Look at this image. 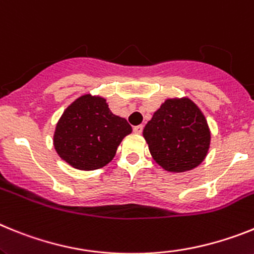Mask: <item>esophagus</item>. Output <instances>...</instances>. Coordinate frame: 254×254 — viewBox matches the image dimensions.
I'll use <instances>...</instances> for the list:
<instances>
[{
    "instance_id": "esophagus-1",
    "label": "esophagus",
    "mask_w": 254,
    "mask_h": 254,
    "mask_svg": "<svg viewBox=\"0 0 254 254\" xmlns=\"http://www.w3.org/2000/svg\"><path fill=\"white\" fill-rule=\"evenodd\" d=\"M133 130H134V133H135V134H142L143 125H136V127H133Z\"/></svg>"
}]
</instances>
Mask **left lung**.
<instances>
[{
  "label": "left lung",
  "instance_id": "8db88e82",
  "mask_svg": "<svg viewBox=\"0 0 254 254\" xmlns=\"http://www.w3.org/2000/svg\"><path fill=\"white\" fill-rule=\"evenodd\" d=\"M153 160L170 173L193 170L206 158L211 131L204 115L191 100L169 98L143 130Z\"/></svg>",
  "mask_w": 254,
  "mask_h": 254
}]
</instances>
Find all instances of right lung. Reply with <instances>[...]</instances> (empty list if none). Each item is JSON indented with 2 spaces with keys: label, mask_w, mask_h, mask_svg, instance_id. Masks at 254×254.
Returning <instances> with one entry per match:
<instances>
[{
  "label": "right lung",
  "mask_w": 254,
  "mask_h": 254,
  "mask_svg": "<svg viewBox=\"0 0 254 254\" xmlns=\"http://www.w3.org/2000/svg\"><path fill=\"white\" fill-rule=\"evenodd\" d=\"M130 133L127 121L112 114L105 98L84 94L64 111L55 129L54 145L70 166L90 171L109 164Z\"/></svg>",
  "instance_id": "add662e5"
}]
</instances>
